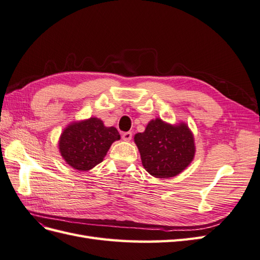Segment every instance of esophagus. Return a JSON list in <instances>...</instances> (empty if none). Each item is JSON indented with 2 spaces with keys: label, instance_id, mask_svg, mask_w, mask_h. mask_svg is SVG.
<instances>
[{
  "label": "esophagus",
  "instance_id": "obj_1",
  "mask_svg": "<svg viewBox=\"0 0 260 260\" xmlns=\"http://www.w3.org/2000/svg\"><path fill=\"white\" fill-rule=\"evenodd\" d=\"M131 139H132V133L131 132H124L122 135V140L125 141V142H129Z\"/></svg>",
  "mask_w": 260,
  "mask_h": 260
}]
</instances>
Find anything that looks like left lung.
Here are the masks:
<instances>
[{
  "instance_id": "1",
  "label": "left lung",
  "mask_w": 260,
  "mask_h": 260,
  "mask_svg": "<svg viewBox=\"0 0 260 260\" xmlns=\"http://www.w3.org/2000/svg\"><path fill=\"white\" fill-rule=\"evenodd\" d=\"M135 143L145 170L159 179L181 174L193 161L196 152L193 132L185 122L171 124L160 118L152 119L144 132L137 133Z\"/></svg>"
}]
</instances>
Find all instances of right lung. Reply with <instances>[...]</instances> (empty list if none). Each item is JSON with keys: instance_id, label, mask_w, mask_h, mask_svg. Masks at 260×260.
Segmentation results:
<instances>
[{"instance_id": "obj_1", "label": "right lung", "mask_w": 260, "mask_h": 260, "mask_svg": "<svg viewBox=\"0 0 260 260\" xmlns=\"http://www.w3.org/2000/svg\"><path fill=\"white\" fill-rule=\"evenodd\" d=\"M120 140L115 127H106L100 118L73 121L62 130L58 149L62 159L78 171H89L103 161L109 147Z\"/></svg>"}]
</instances>
